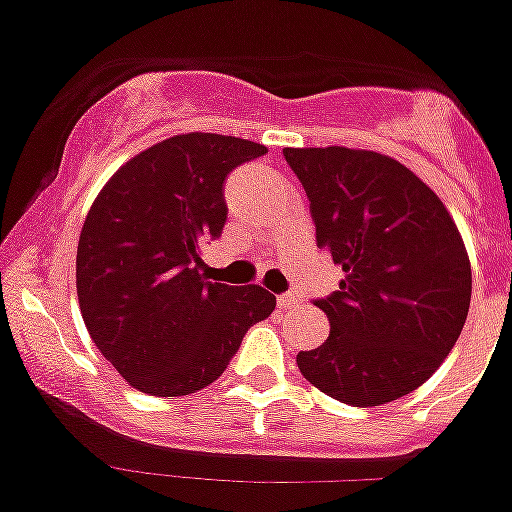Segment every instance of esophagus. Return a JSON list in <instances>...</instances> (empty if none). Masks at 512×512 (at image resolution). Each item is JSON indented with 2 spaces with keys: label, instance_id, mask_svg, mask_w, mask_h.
I'll return each instance as SVG.
<instances>
[{
  "label": "esophagus",
  "instance_id": "1",
  "mask_svg": "<svg viewBox=\"0 0 512 512\" xmlns=\"http://www.w3.org/2000/svg\"><path fill=\"white\" fill-rule=\"evenodd\" d=\"M277 305L282 307V310H292V307L300 305V300H297L295 295H279L277 297Z\"/></svg>",
  "mask_w": 512,
  "mask_h": 512
}]
</instances>
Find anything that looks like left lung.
<instances>
[{"mask_svg":"<svg viewBox=\"0 0 512 512\" xmlns=\"http://www.w3.org/2000/svg\"><path fill=\"white\" fill-rule=\"evenodd\" d=\"M310 197L318 248L343 269L315 305L323 346L297 354L333 400L374 408L418 390L451 354L472 300V264L438 194L395 158L364 148H284Z\"/></svg>","mask_w":512,"mask_h":512,"instance_id":"1","label":"left lung"}]
</instances>
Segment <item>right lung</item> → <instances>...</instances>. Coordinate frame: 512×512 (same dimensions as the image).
<instances>
[{
  "label": "right lung",
  "instance_id": "right-lung-1",
  "mask_svg": "<svg viewBox=\"0 0 512 512\" xmlns=\"http://www.w3.org/2000/svg\"><path fill=\"white\" fill-rule=\"evenodd\" d=\"M264 153L233 135H174L128 158L89 207L76 248L81 318L135 390H202L228 369L246 330L277 307L259 284L207 282L200 259L228 217L225 176Z\"/></svg>",
  "mask_w": 512,
  "mask_h": 512
}]
</instances>
